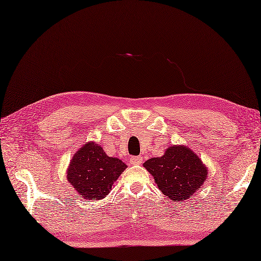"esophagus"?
Listing matches in <instances>:
<instances>
[{"mask_svg":"<svg viewBox=\"0 0 261 261\" xmlns=\"http://www.w3.org/2000/svg\"><path fill=\"white\" fill-rule=\"evenodd\" d=\"M130 163H131V165H140L142 163V157L141 156L131 157L130 158Z\"/></svg>","mask_w":261,"mask_h":261,"instance_id":"obj_1","label":"esophagus"}]
</instances>
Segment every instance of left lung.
<instances>
[{
    "label": "left lung",
    "mask_w": 261,
    "mask_h": 261,
    "mask_svg": "<svg viewBox=\"0 0 261 261\" xmlns=\"http://www.w3.org/2000/svg\"><path fill=\"white\" fill-rule=\"evenodd\" d=\"M143 167L152 175L164 195L175 202L191 198L208 174L198 154L182 145L168 147L164 156L148 159Z\"/></svg>",
    "instance_id": "obj_1"
}]
</instances>
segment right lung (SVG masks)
Listing matches in <instances>:
<instances>
[{
	"label": "right lung",
	"instance_id": "1",
	"mask_svg": "<svg viewBox=\"0 0 261 261\" xmlns=\"http://www.w3.org/2000/svg\"><path fill=\"white\" fill-rule=\"evenodd\" d=\"M126 168L119 158L109 157L98 143L86 142L75 152L67 168V180L85 199H102Z\"/></svg>",
	"mask_w": 261,
	"mask_h": 261
}]
</instances>
